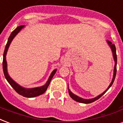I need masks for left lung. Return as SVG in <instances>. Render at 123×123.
<instances>
[{
	"instance_id": "1",
	"label": "left lung",
	"mask_w": 123,
	"mask_h": 123,
	"mask_svg": "<svg viewBox=\"0 0 123 123\" xmlns=\"http://www.w3.org/2000/svg\"><path fill=\"white\" fill-rule=\"evenodd\" d=\"M107 43L109 45V46L111 47V50H112V52H113V58H114V61H115V67H114V74H113V80H112V82L110 84V85L108 87V88L103 93H101V95H98V97H96V98H93V99H82V98H80V97H78L77 95H74V93H72L70 90L69 89H68V93H69V95L71 97V98L75 100L76 101H78V102H80V103H92L93 101H95L98 100V99H99V98L102 96V95L105 93L107 92V91L108 90L109 88L111 87L112 84H113V83L114 80H115V76H116V73H117V54H116V47H115V45L112 43L111 41H107Z\"/></svg>"
}]
</instances>
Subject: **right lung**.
Listing matches in <instances>:
<instances>
[{"mask_svg":"<svg viewBox=\"0 0 123 123\" xmlns=\"http://www.w3.org/2000/svg\"><path fill=\"white\" fill-rule=\"evenodd\" d=\"M24 28V25H20L17 28L15 29L13 31L11 34L10 35V37H8V42H7L6 47H5V49H4V54H3V61H2V68H3V72H4V76L6 78V79L7 81L11 85L12 88L14 89V90L19 93L20 95L26 97V98H33V97H36L38 95H41L43 94V93L45 92V91L47 90V89L48 88L49 84L51 82V80L52 79V78L53 77V76L55 74L56 70H54L53 72L51 73L50 77L49 78L47 82L45 84L41 87H38V88H31V89H25L22 87H21L20 86H19L18 84L15 82L14 80H12L11 78L10 77L9 75L7 72V64H6V55L7 51H8V49L9 47V45L12 39H14L16 35H17V33L20 31L22 28Z\"/></svg>","mask_w":123,"mask_h":123,"instance_id":"obj_1","label":"right lung"}]
</instances>
